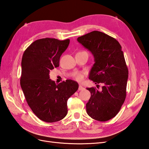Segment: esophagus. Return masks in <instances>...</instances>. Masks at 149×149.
Wrapping results in <instances>:
<instances>
[{
  "label": "esophagus",
  "instance_id": "obj_1",
  "mask_svg": "<svg viewBox=\"0 0 149 149\" xmlns=\"http://www.w3.org/2000/svg\"><path fill=\"white\" fill-rule=\"evenodd\" d=\"M79 91H81V90H84V88L83 86H82L81 85H79V89H78Z\"/></svg>",
  "mask_w": 149,
  "mask_h": 149
}]
</instances>
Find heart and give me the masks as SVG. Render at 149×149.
<instances>
[{
    "instance_id": "1",
    "label": "heart",
    "mask_w": 149,
    "mask_h": 149,
    "mask_svg": "<svg viewBox=\"0 0 149 149\" xmlns=\"http://www.w3.org/2000/svg\"><path fill=\"white\" fill-rule=\"evenodd\" d=\"M74 78L75 80H77L78 81H81L83 80V73H77L74 75Z\"/></svg>"
}]
</instances>
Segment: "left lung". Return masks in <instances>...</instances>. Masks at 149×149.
I'll list each match as a JSON object with an SVG mask.
<instances>
[{
	"label": "left lung",
	"mask_w": 149,
	"mask_h": 149,
	"mask_svg": "<svg viewBox=\"0 0 149 149\" xmlns=\"http://www.w3.org/2000/svg\"><path fill=\"white\" fill-rule=\"evenodd\" d=\"M77 41L94 56L89 79L104 84L100 91L87 88L91 97L86 112L97 121H107L118 114L126 97L129 72L122 47L115 38L97 31L79 37Z\"/></svg>",
	"instance_id": "left-lung-1"
}]
</instances>
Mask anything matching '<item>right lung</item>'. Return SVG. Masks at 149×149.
Listing matches in <instances>:
<instances>
[{
	"mask_svg": "<svg viewBox=\"0 0 149 149\" xmlns=\"http://www.w3.org/2000/svg\"><path fill=\"white\" fill-rule=\"evenodd\" d=\"M70 40L39 39L27 47L22 59L20 86L27 104L38 118L55 122L67 115V100L79 84L67 79L58 84L50 79V71L59 66V59Z\"/></svg>",
	"mask_w": 149,
	"mask_h": 149,
	"instance_id": "obj_1",
	"label": "right lung"
}]
</instances>
